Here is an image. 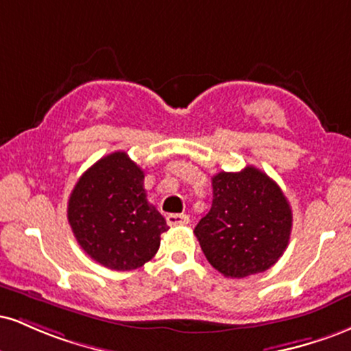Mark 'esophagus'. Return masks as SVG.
<instances>
[{"mask_svg": "<svg viewBox=\"0 0 351 351\" xmlns=\"http://www.w3.org/2000/svg\"><path fill=\"white\" fill-rule=\"evenodd\" d=\"M167 223L170 224V226H181V224H188L189 216L188 215H168Z\"/></svg>", "mask_w": 351, "mask_h": 351, "instance_id": "1", "label": "esophagus"}]
</instances>
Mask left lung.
I'll return each instance as SVG.
<instances>
[{"label":"left lung","instance_id":"left-lung-1","mask_svg":"<svg viewBox=\"0 0 351 351\" xmlns=\"http://www.w3.org/2000/svg\"><path fill=\"white\" fill-rule=\"evenodd\" d=\"M211 180V209L195 228L208 263L232 279L267 271L292 231V209L279 184L254 167Z\"/></svg>","mask_w":351,"mask_h":351}]
</instances>
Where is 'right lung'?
<instances>
[{"label": "right lung", "instance_id": "add662e5", "mask_svg": "<svg viewBox=\"0 0 351 351\" xmlns=\"http://www.w3.org/2000/svg\"><path fill=\"white\" fill-rule=\"evenodd\" d=\"M143 171L125 152L100 158L71 193L67 219L80 247L112 271L142 267L160 247L167 221L148 203Z\"/></svg>", "mask_w": 351, "mask_h": 351}]
</instances>
